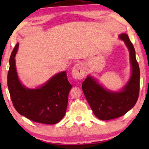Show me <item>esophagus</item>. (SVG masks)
<instances>
[{
  "label": "esophagus",
  "instance_id": "obj_1",
  "mask_svg": "<svg viewBox=\"0 0 149 149\" xmlns=\"http://www.w3.org/2000/svg\"><path fill=\"white\" fill-rule=\"evenodd\" d=\"M73 78L75 79H83L85 74V68L82 63H77L72 68Z\"/></svg>",
  "mask_w": 149,
  "mask_h": 149
}]
</instances>
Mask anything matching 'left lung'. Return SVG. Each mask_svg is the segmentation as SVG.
<instances>
[{
    "instance_id": "obj_1",
    "label": "left lung",
    "mask_w": 149,
    "mask_h": 149,
    "mask_svg": "<svg viewBox=\"0 0 149 149\" xmlns=\"http://www.w3.org/2000/svg\"><path fill=\"white\" fill-rule=\"evenodd\" d=\"M130 51L132 73L129 82L120 92L107 91L93 78L87 77L82 83V89L93 114L100 120H111L127 113L136 104L139 96L140 68L136 59L135 49L128 35L121 34Z\"/></svg>"
}]
</instances>
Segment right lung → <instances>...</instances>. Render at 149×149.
Masks as SVG:
<instances>
[{"instance_id": "1", "label": "right lung", "mask_w": 149, "mask_h": 149, "mask_svg": "<svg viewBox=\"0 0 149 149\" xmlns=\"http://www.w3.org/2000/svg\"><path fill=\"white\" fill-rule=\"evenodd\" d=\"M18 46L16 44L11 53L7 75V86L14 108L20 115L36 123H58L66 113L68 93L72 87L66 72L56 74L38 89L26 88L19 82L15 69L14 58Z\"/></svg>"}]
</instances>
